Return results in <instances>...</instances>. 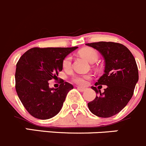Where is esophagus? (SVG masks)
Segmentation results:
<instances>
[{
    "label": "esophagus",
    "instance_id": "34e87169",
    "mask_svg": "<svg viewBox=\"0 0 146 146\" xmlns=\"http://www.w3.org/2000/svg\"><path fill=\"white\" fill-rule=\"evenodd\" d=\"M78 90L79 91H80V92H85V90H86V89L84 88H80V87H78Z\"/></svg>",
    "mask_w": 146,
    "mask_h": 146
}]
</instances>
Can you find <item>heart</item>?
Segmentation results:
<instances>
[{
	"instance_id": "1",
	"label": "heart",
	"mask_w": 146,
	"mask_h": 146,
	"mask_svg": "<svg viewBox=\"0 0 146 146\" xmlns=\"http://www.w3.org/2000/svg\"><path fill=\"white\" fill-rule=\"evenodd\" d=\"M79 54L82 56L85 57L89 62L93 63L98 61V54L94 48L91 47H85L79 51ZM72 56L70 55L65 57L63 61V66L64 68H69L71 66ZM90 76L88 75H73L72 76V80L79 85H85L87 82V80L89 79Z\"/></svg>"
}]
</instances>
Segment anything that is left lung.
Listing matches in <instances>:
<instances>
[{
    "mask_svg": "<svg viewBox=\"0 0 146 146\" xmlns=\"http://www.w3.org/2000/svg\"><path fill=\"white\" fill-rule=\"evenodd\" d=\"M86 45L98 50L105 62L104 73L95 86H107L102 94L96 87H92L100 95H96L94 100L88 103V108L98 117H111L121 111L133 96L138 80L136 60L129 48L121 44L99 42Z\"/></svg>",
    "mask_w": 146,
    "mask_h": 146,
    "instance_id": "1",
    "label": "left lung"
}]
</instances>
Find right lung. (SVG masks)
I'll return each instance as SVG.
<instances>
[{"instance_id": "right-lung-1", "label": "right lung", "mask_w": 146, "mask_h": 146, "mask_svg": "<svg viewBox=\"0 0 146 146\" xmlns=\"http://www.w3.org/2000/svg\"><path fill=\"white\" fill-rule=\"evenodd\" d=\"M77 46L39 48L26 51L16 65L15 89L25 108L32 117L48 119L62 108L71 84L61 81L58 88H50L48 80L57 78L63 61Z\"/></svg>"}]
</instances>
